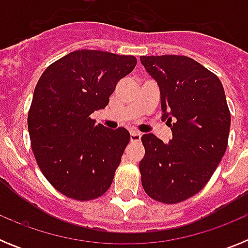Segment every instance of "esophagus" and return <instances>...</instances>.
Masks as SVG:
<instances>
[{"label": "esophagus", "instance_id": "obj_1", "mask_svg": "<svg viewBox=\"0 0 248 248\" xmlns=\"http://www.w3.org/2000/svg\"><path fill=\"white\" fill-rule=\"evenodd\" d=\"M141 139V134L138 133V131H131L130 133V140L133 143H137V141H140Z\"/></svg>", "mask_w": 248, "mask_h": 248}]
</instances>
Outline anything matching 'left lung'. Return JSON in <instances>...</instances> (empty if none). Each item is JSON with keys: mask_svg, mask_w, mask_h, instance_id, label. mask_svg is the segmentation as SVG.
<instances>
[{"mask_svg": "<svg viewBox=\"0 0 248 248\" xmlns=\"http://www.w3.org/2000/svg\"><path fill=\"white\" fill-rule=\"evenodd\" d=\"M140 61L159 84L163 120L172 130L169 144L141 137V185L155 201L179 203L211 179L226 151L231 114L218 77L195 59L164 54Z\"/></svg>", "mask_w": 248, "mask_h": 248, "instance_id": "1", "label": "left lung"}]
</instances>
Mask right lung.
<instances>
[{"label": "right lung", "mask_w": 248, "mask_h": 248, "mask_svg": "<svg viewBox=\"0 0 248 248\" xmlns=\"http://www.w3.org/2000/svg\"><path fill=\"white\" fill-rule=\"evenodd\" d=\"M135 65L134 56L74 50L39 78L27 118L31 146L48 183L67 198L94 200L110 187L130 134L95 124L91 114L108 105Z\"/></svg>", "instance_id": "add662e5"}]
</instances>
